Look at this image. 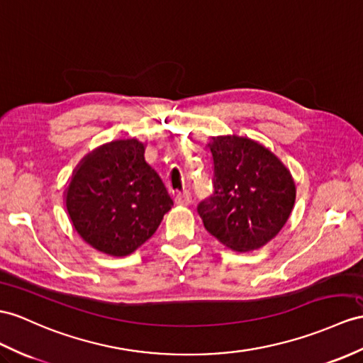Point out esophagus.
Instances as JSON below:
<instances>
[{"label":"esophagus","instance_id":"34e87169","mask_svg":"<svg viewBox=\"0 0 363 363\" xmlns=\"http://www.w3.org/2000/svg\"><path fill=\"white\" fill-rule=\"evenodd\" d=\"M175 203H177V205H180V206L189 205V203H191V194L188 191H184L182 194H177V196H175Z\"/></svg>","mask_w":363,"mask_h":363}]
</instances>
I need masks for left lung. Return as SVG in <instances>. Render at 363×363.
Returning <instances> with one entry per match:
<instances>
[{"mask_svg":"<svg viewBox=\"0 0 363 363\" xmlns=\"http://www.w3.org/2000/svg\"><path fill=\"white\" fill-rule=\"evenodd\" d=\"M212 196L197 206L206 231L237 252L259 250L285 226L296 201L288 167L248 137H212Z\"/></svg>","mask_w":363,"mask_h":363,"instance_id":"obj_1","label":"left lung"}]
</instances>
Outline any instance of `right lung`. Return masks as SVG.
<instances>
[{
  "label": "right lung",
  "instance_id": "right-lung-1",
  "mask_svg": "<svg viewBox=\"0 0 363 363\" xmlns=\"http://www.w3.org/2000/svg\"><path fill=\"white\" fill-rule=\"evenodd\" d=\"M65 199L78 235L113 257L132 254L151 238L174 205L137 138L115 140L87 154Z\"/></svg>",
  "mask_w": 363,
  "mask_h": 363
}]
</instances>
